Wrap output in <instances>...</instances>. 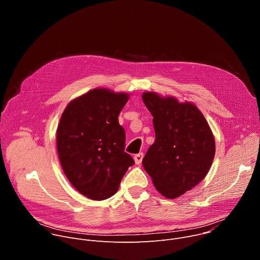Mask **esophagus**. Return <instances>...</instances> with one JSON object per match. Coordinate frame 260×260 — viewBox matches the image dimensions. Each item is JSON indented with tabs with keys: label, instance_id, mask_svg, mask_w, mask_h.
I'll return each instance as SVG.
<instances>
[{
	"label": "esophagus",
	"instance_id": "obj_1",
	"mask_svg": "<svg viewBox=\"0 0 260 260\" xmlns=\"http://www.w3.org/2000/svg\"><path fill=\"white\" fill-rule=\"evenodd\" d=\"M143 157H144L143 153H138V154H136V155L134 156V160H135L136 165H140V164L142 162V159H143Z\"/></svg>",
	"mask_w": 260,
	"mask_h": 260
}]
</instances>
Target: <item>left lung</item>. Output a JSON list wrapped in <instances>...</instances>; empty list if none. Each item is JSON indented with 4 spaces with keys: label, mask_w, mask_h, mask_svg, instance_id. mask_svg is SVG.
Wrapping results in <instances>:
<instances>
[{
    "label": "left lung",
    "mask_w": 260,
    "mask_h": 260,
    "mask_svg": "<svg viewBox=\"0 0 260 260\" xmlns=\"http://www.w3.org/2000/svg\"><path fill=\"white\" fill-rule=\"evenodd\" d=\"M142 99L153 116L155 131L143 167L161 196L176 199L207 176L215 156L214 135L192 103L154 91L143 92Z\"/></svg>",
    "instance_id": "1"
}]
</instances>
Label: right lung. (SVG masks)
<instances>
[{
	"label": "right lung",
	"instance_id": "1",
	"mask_svg": "<svg viewBox=\"0 0 260 260\" xmlns=\"http://www.w3.org/2000/svg\"><path fill=\"white\" fill-rule=\"evenodd\" d=\"M125 92L98 87L72 100L60 116L56 148L62 171L81 194L103 201L116 193L135 164L124 152L125 133L118 115Z\"/></svg>",
	"mask_w": 260,
	"mask_h": 260
}]
</instances>
